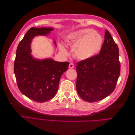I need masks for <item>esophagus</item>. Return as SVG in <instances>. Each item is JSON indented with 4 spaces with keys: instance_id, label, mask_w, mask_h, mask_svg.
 I'll list each match as a JSON object with an SVG mask.
<instances>
[{
    "instance_id": "esophagus-1",
    "label": "esophagus",
    "mask_w": 135,
    "mask_h": 135,
    "mask_svg": "<svg viewBox=\"0 0 135 135\" xmlns=\"http://www.w3.org/2000/svg\"><path fill=\"white\" fill-rule=\"evenodd\" d=\"M69 69H73L74 68V65H73L72 63H70L69 65Z\"/></svg>"
}]
</instances>
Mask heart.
I'll list each match as a JSON object with an SVG mask.
<instances>
[{
    "label": "heart",
    "instance_id": "obj_1",
    "mask_svg": "<svg viewBox=\"0 0 135 135\" xmlns=\"http://www.w3.org/2000/svg\"><path fill=\"white\" fill-rule=\"evenodd\" d=\"M65 42L69 46H75L73 55L76 59L85 61L93 57L99 52L103 39L97 32L90 28H84L69 33ZM59 49L62 54H67L66 48L62 45H60Z\"/></svg>",
    "mask_w": 135,
    "mask_h": 135
}]
</instances>
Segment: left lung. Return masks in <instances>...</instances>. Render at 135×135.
I'll return each instance as SVG.
<instances>
[{
  "label": "left lung",
  "mask_w": 135,
  "mask_h": 135,
  "mask_svg": "<svg viewBox=\"0 0 135 135\" xmlns=\"http://www.w3.org/2000/svg\"><path fill=\"white\" fill-rule=\"evenodd\" d=\"M76 68V89L84 101H100L114 91L120 75V65L118 47L108 30H105L99 55L79 61Z\"/></svg>",
  "instance_id": "left-lung-1"
}]
</instances>
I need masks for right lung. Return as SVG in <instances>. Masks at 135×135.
Returning a JSON list of instances; mask_svg holds the SVG:
<instances>
[{"instance_id":"add662e5","label":"right lung","mask_w":135,"mask_h":135,"mask_svg":"<svg viewBox=\"0 0 135 135\" xmlns=\"http://www.w3.org/2000/svg\"><path fill=\"white\" fill-rule=\"evenodd\" d=\"M54 30L52 27L30 28L16 51L14 72L18 87L24 95L39 103L46 102L56 95L61 75L69 65L52 58L36 59L31 55L32 39L35 36H47ZM54 44L56 46L55 41Z\"/></svg>"}]
</instances>
